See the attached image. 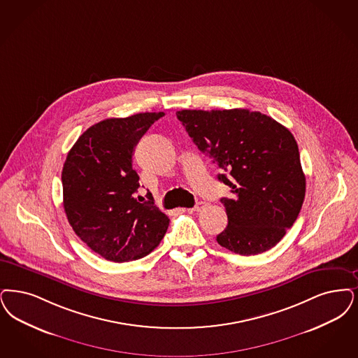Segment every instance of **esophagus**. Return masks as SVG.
<instances>
[{
  "instance_id": "esophagus-1",
  "label": "esophagus",
  "mask_w": 358,
  "mask_h": 358,
  "mask_svg": "<svg viewBox=\"0 0 358 358\" xmlns=\"http://www.w3.org/2000/svg\"><path fill=\"white\" fill-rule=\"evenodd\" d=\"M203 208H205V202H203V201H199V202L194 205V208L192 209V212H201Z\"/></svg>"
}]
</instances>
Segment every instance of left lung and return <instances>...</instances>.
<instances>
[{
	"label": "left lung",
	"mask_w": 358,
	"mask_h": 358,
	"mask_svg": "<svg viewBox=\"0 0 358 358\" xmlns=\"http://www.w3.org/2000/svg\"><path fill=\"white\" fill-rule=\"evenodd\" d=\"M177 118L220 168L231 197L221 202L228 227L217 243L255 256L282 240L305 199V174L293 134L269 115L248 109L180 110Z\"/></svg>",
	"instance_id": "1"
}]
</instances>
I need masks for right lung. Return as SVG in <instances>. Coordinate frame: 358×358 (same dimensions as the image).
<instances>
[{"instance_id": "add662e5", "label": "right lung", "mask_w": 358, "mask_h": 358, "mask_svg": "<svg viewBox=\"0 0 358 358\" xmlns=\"http://www.w3.org/2000/svg\"><path fill=\"white\" fill-rule=\"evenodd\" d=\"M162 115L103 120L85 130L66 156L61 180L68 221L81 241L108 261L148 256L169 227L152 196L137 200L140 177L131 166L136 145Z\"/></svg>"}]
</instances>
